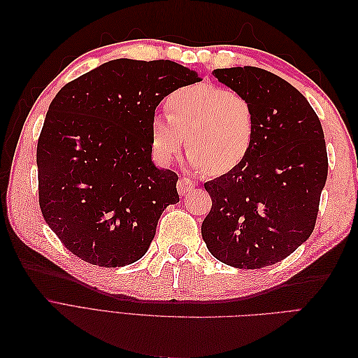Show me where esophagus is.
Listing matches in <instances>:
<instances>
[{
    "label": "esophagus",
    "mask_w": 358,
    "mask_h": 358,
    "mask_svg": "<svg viewBox=\"0 0 358 358\" xmlns=\"http://www.w3.org/2000/svg\"><path fill=\"white\" fill-rule=\"evenodd\" d=\"M176 187H178L179 194L183 197V196H187L188 192H191L194 188H196V182L191 180L189 178H180L178 180V185Z\"/></svg>",
    "instance_id": "obj_1"
}]
</instances>
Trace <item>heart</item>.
I'll list each match as a JSON object with an SVG mask.
<instances>
[{"label":"heart","instance_id":"heart-1","mask_svg":"<svg viewBox=\"0 0 358 358\" xmlns=\"http://www.w3.org/2000/svg\"><path fill=\"white\" fill-rule=\"evenodd\" d=\"M169 115L150 125L154 152L162 162L176 158L187 136L191 162L212 176L246 159L255 137V110L246 95L220 85L196 83L171 92Z\"/></svg>","mask_w":358,"mask_h":358}]
</instances>
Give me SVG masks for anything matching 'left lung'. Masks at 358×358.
<instances>
[{
	"mask_svg": "<svg viewBox=\"0 0 358 358\" xmlns=\"http://www.w3.org/2000/svg\"><path fill=\"white\" fill-rule=\"evenodd\" d=\"M213 76L251 100L255 137L242 164L204 183L212 208L201 224L203 241L224 264L272 266L315 227L329 171L322 127L305 96L273 73L233 67Z\"/></svg>",
	"mask_w": 358,
	"mask_h": 358,
	"instance_id": "obj_1",
	"label": "left lung"
}]
</instances>
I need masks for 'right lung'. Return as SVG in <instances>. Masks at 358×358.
<instances>
[{"instance_id":"add662e5","label":"right lung","mask_w":358,"mask_h":358,"mask_svg":"<svg viewBox=\"0 0 358 358\" xmlns=\"http://www.w3.org/2000/svg\"><path fill=\"white\" fill-rule=\"evenodd\" d=\"M169 59H113L62 86L37 143L43 218L71 254L101 267L142 258L178 175L154 166L150 125L161 100L200 82Z\"/></svg>"}]
</instances>
